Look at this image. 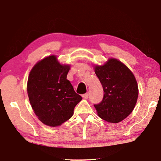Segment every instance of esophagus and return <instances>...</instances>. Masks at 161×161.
Here are the masks:
<instances>
[{"mask_svg":"<svg viewBox=\"0 0 161 161\" xmlns=\"http://www.w3.org/2000/svg\"><path fill=\"white\" fill-rule=\"evenodd\" d=\"M82 97L84 98V99H88V97H89V94H88V93L84 94L82 95Z\"/></svg>","mask_w":161,"mask_h":161,"instance_id":"obj_1","label":"esophagus"}]
</instances>
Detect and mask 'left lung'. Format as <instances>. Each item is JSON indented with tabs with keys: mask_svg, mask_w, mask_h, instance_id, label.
<instances>
[{
	"mask_svg": "<svg viewBox=\"0 0 161 161\" xmlns=\"http://www.w3.org/2000/svg\"><path fill=\"white\" fill-rule=\"evenodd\" d=\"M94 69L103 89L102 101L94 104L98 115L110 123H119L132 112L137 102L138 88L134 75L116 59H108Z\"/></svg>",
	"mask_w": 161,
	"mask_h": 161,
	"instance_id": "8db88e82",
	"label": "left lung"
}]
</instances>
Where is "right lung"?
<instances>
[{
    "mask_svg": "<svg viewBox=\"0 0 161 161\" xmlns=\"http://www.w3.org/2000/svg\"><path fill=\"white\" fill-rule=\"evenodd\" d=\"M69 65L60 64L55 56L42 59L30 72L28 97L35 114L49 126H58L69 119L82 99L67 80Z\"/></svg>",
    "mask_w": 161,
    "mask_h": 161,
    "instance_id": "obj_1",
    "label": "right lung"
}]
</instances>
